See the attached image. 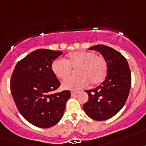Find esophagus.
I'll return each mask as SVG.
<instances>
[{
	"mask_svg": "<svg viewBox=\"0 0 146 146\" xmlns=\"http://www.w3.org/2000/svg\"><path fill=\"white\" fill-rule=\"evenodd\" d=\"M77 93H78V92H71V96L76 95Z\"/></svg>",
	"mask_w": 146,
	"mask_h": 146,
	"instance_id": "34e87169",
	"label": "esophagus"
}]
</instances>
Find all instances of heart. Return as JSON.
<instances>
[{"label": "heart", "mask_w": 146, "mask_h": 146, "mask_svg": "<svg viewBox=\"0 0 146 146\" xmlns=\"http://www.w3.org/2000/svg\"><path fill=\"white\" fill-rule=\"evenodd\" d=\"M52 71L59 79H67L76 70L77 76L63 82L64 89L78 90L92 85H99L106 79L108 65L103 56L97 55L92 51H79L68 54L66 61L56 59L52 64Z\"/></svg>", "instance_id": "obj_1"}]
</instances>
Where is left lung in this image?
<instances>
[{
    "mask_svg": "<svg viewBox=\"0 0 146 146\" xmlns=\"http://www.w3.org/2000/svg\"><path fill=\"white\" fill-rule=\"evenodd\" d=\"M89 49L101 53L107 62L108 72L101 85L85 91L88 100L83 110L94 120L104 121L117 114L126 103L131 85V70L126 58L114 48L96 45Z\"/></svg>",
    "mask_w": 146,
    "mask_h": 146,
    "instance_id": "left-lung-1",
    "label": "left lung"
}]
</instances>
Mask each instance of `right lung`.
Segmentation results:
<instances>
[{
  "mask_svg": "<svg viewBox=\"0 0 146 146\" xmlns=\"http://www.w3.org/2000/svg\"><path fill=\"white\" fill-rule=\"evenodd\" d=\"M61 51L40 48L16 64L12 73L10 90L16 107L24 118L41 128L54 126L62 118L68 90L53 94L61 83L52 71V64Z\"/></svg>",
  "mask_w": 146,
  "mask_h": 146,
  "instance_id": "1",
  "label": "right lung"
}]
</instances>
